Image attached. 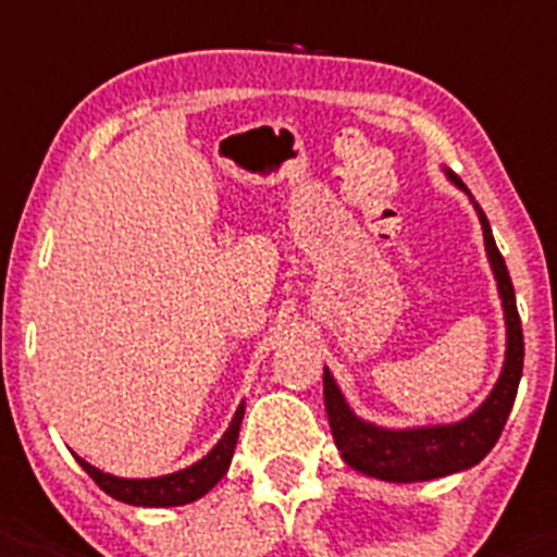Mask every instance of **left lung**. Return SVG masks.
I'll return each mask as SVG.
<instances>
[{"label": "left lung", "instance_id": "obj_1", "mask_svg": "<svg viewBox=\"0 0 557 557\" xmlns=\"http://www.w3.org/2000/svg\"><path fill=\"white\" fill-rule=\"evenodd\" d=\"M445 173L459 189L467 191L459 175H454L450 170H445ZM472 206H475L478 220H481L483 244H486V255H490L492 272H495L497 290H500L503 299V315H506V362H503L500 379H497L495 389L486 396V401L459 423L420 425V429H382V425L368 423V420L357 418L351 412L341 387L332 379L330 368H324V407L326 414H330L337 450H341L346 465L366 472V475L379 478V481L414 483L470 470L495 448L503 425L508 420V412L513 407V398H517L524 360L522 321H519L511 277H508L506 261H503L495 236H492L490 220H486V214H483L475 200H472Z\"/></svg>", "mask_w": 557, "mask_h": 557}]
</instances>
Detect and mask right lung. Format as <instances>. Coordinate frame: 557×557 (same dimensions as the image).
Masks as SVG:
<instances>
[{"label": "right lung", "mask_w": 557, "mask_h": 557, "mask_svg": "<svg viewBox=\"0 0 557 557\" xmlns=\"http://www.w3.org/2000/svg\"><path fill=\"white\" fill-rule=\"evenodd\" d=\"M242 418H244V401L238 404L231 425H227V431L222 434L220 443L211 448V454L202 456L200 461H195V465L186 467V470L170 472V475L117 478V475H109V472H101L98 467L87 465V461L79 459V456H76V461H79L82 470H85L109 497H114V500L128 503V506H145V508L186 506V503H195L197 497H202L206 492L214 490L216 483L222 481V475H225L227 467H231L233 450H236Z\"/></svg>", "instance_id": "add662e5"}]
</instances>
